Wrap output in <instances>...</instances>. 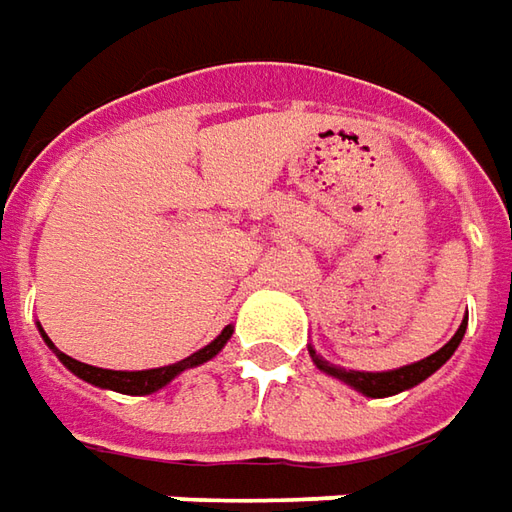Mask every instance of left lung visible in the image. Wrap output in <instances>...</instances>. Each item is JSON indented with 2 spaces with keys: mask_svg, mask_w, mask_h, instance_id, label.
Listing matches in <instances>:
<instances>
[{
  "mask_svg": "<svg viewBox=\"0 0 512 512\" xmlns=\"http://www.w3.org/2000/svg\"><path fill=\"white\" fill-rule=\"evenodd\" d=\"M464 327L467 322H462V327L456 330V336L450 339V342L444 344L442 350H436L433 356H427L422 362L416 364H407V367H399V370H390V373H359V370H342V367H333L325 359H319L316 356V350H310V356H313V362L319 370H325L330 376H336V379H342L350 387H356L359 393L364 396H370V399H382V396H393V393H402L407 387H413V384L424 382L430 373H436L439 367H442L450 356H453V350L459 347L464 336Z\"/></svg>",
  "mask_w": 512,
  "mask_h": 512,
  "instance_id": "obj_1",
  "label": "left lung"
}]
</instances>
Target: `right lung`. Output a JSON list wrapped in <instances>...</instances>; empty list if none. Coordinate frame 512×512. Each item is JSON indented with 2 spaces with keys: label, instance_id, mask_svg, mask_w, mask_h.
Listing matches in <instances>:
<instances>
[{
  "label": "right lung",
  "instance_id": "add662e5",
  "mask_svg": "<svg viewBox=\"0 0 512 512\" xmlns=\"http://www.w3.org/2000/svg\"><path fill=\"white\" fill-rule=\"evenodd\" d=\"M230 333H233V327H225L213 342L202 347L199 353H193V356H187L182 362L168 364V367H153V370H102V367H93V364L85 362H76V359H70L65 356L62 350H56L53 342H50L48 336H45V342L50 344V350L59 356V362L65 364L68 370H73L79 379H85V382L96 384V387H108V390H116V393H128V396H145V393H153V390H159V387H165L170 379H176L182 370L187 367H196V364L207 362V359H213L222 347L230 339Z\"/></svg>",
  "mask_w": 512,
  "mask_h": 512
}]
</instances>
